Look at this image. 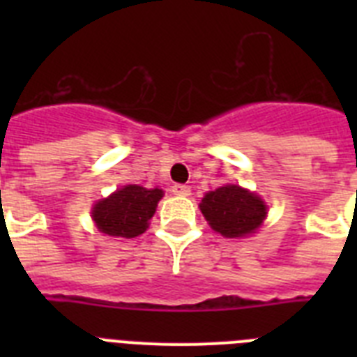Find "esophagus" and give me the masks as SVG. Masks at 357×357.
Returning a JSON list of instances; mask_svg holds the SVG:
<instances>
[{"mask_svg":"<svg viewBox=\"0 0 357 357\" xmlns=\"http://www.w3.org/2000/svg\"><path fill=\"white\" fill-rule=\"evenodd\" d=\"M172 191H173V195H178V197H189V195H191V188L185 184L172 185Z\"/></svg>","mask_w":357,"mask_h":357,"instance_id":"34e87169","label":"esophagus"}]
</instances>
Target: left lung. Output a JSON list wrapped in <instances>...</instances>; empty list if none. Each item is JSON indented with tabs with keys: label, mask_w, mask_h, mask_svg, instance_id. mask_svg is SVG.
I'll return each instance as SVG.
<instances>
[{
	"label": "left lung",
	"mask_w": 357,
	"mask_h": 357,
	"mask_svg": "<svg viewBox=\"0 0 357 357\" xmlns=\"http://www.w3.org/2000/svg\"><path fill=\"white\" fill-rule=\"evenodd\" d=\"M200 211L209 225L225 238L252 234L266 216L264 202L239 185H223L209 191L202 200Z\"/></svg>",
	"instance_id": "8db88e82"
}]
</instances>
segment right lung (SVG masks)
<instances>
[{
	"mask_svg": "<svg viewBox=\"0 0 357 357\" xmlns=\"http://www.w3.org/2000/svg\"><path fill=\"white\" fill-rule=\"evenodd\" d=\"M162 198V189H146L141 185H125L98 202L93 220L103 234L118 238H135L148 229V222Z\"/></svg>",
	"mask_w": 357,
	"mask_h": 357,
	"instance_id": "right-lung-1",
	"label": "right lung"
}]
</instances>
